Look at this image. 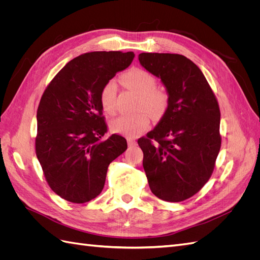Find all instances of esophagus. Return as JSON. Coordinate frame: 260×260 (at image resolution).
<instances>
[{"instance_id":"esophagus-1","label":"esophagus","mask_w":260,"mask_h":260,"mask_svg":"<svg viewBox=\"0 0 260 260\" xmlns=\"http://www.w3.org/2000/svg\"><path fill=\"white\" fill-rule=\"evenodd\" d=\"M127 142H128V145L129 146H133V145H136L137 144V141L133 139V138H128L127 139Z\"/></svg>"}]
</instances>
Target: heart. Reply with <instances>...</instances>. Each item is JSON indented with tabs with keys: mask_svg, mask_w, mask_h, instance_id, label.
Here are the masks:
<instances>
[{
	"mask_svg": "<svg viewBox=\"0 0 260 260\" xmlns=\"http://www.w3.org/2000/svg\"><path fill=\"white\" fill-rule=\"evenodd\" d=\"M121 80L124 85L139 94L137 108L138 113L121 115L111 121V130L118 135L136 137L144 132L149 125L151 118L159 119L168 106V94L161 89H157L155 77L141 68H132L123 74ZM100 104L104 113L114 115L117 112V83L114 79L106 81L100 91ZM148 111L146 112V111Z\"/></svg>",
	"mask_w": 260,
	"mask_h": 260,
	"instance_id": "heart-1",
	"label": "heart"
}]
</instances>
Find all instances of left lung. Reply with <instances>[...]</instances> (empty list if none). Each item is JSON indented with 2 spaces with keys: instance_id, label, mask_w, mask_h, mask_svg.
Instances as JSON below:
<instances>
[{
  "instance_id": "left-lung-1",
  "label": "left lung",
  "mask_w": 260,
  "mask_h": 260,
  "mask_svg": "<svg viewBox=\"0 0 260 260\" xmlns=\"http://www.w3.org/2000/svg\"><path fill=\"white\" fill-rule=\"evenodd\" d=\"M139 60L168 92L161 119L138 140L148 185L162 201L182 202L214 171L221 146L218 101L201 69L183 55L141 53Z\"/></svg>"
}]
</instances>
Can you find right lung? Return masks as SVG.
<instances>
[{
    "label": "right lung",
    "instance_id": "1",
    "mask_svg": "<svg viewBox=\"0 0 260 260\" xmlns=\"http://www.w3.org/2000/svg\"><path fill=\"white\" fill-rule=\"evenodd\" d=\"M135 53L90 52L62 68L46 86L37 111L36 154L46 182L61 199L83 204L105 184L107 168L127 149V140L112 135L100 104V91L125 69Z\"/></svg>",
    "mask_w": 260,
    "mask_h": 260
}]
</instances>
